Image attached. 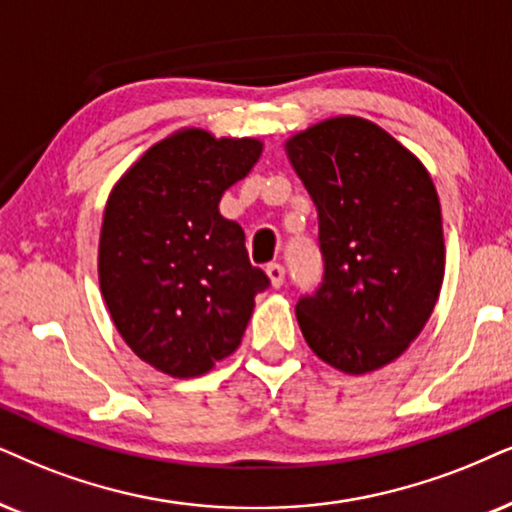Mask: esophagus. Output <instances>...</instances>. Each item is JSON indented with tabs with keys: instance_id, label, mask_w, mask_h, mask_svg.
Returning a JSON list of instances; mask_svg holds the SVG:
<instances>
[{
	"instance_id": "esophagus-1",
	"label": "esophagus",
	"mask_w": 512,
	"mask_h": 512,
	"mask_svg": "<svg viewBox=\"0 0 512 512\" xmlns=\"http://www.w3.org/2000/svg\"><path fill=\"white\" fill-rule=\"evenodd\" d=\"M267 276H269L271 286L281 288L283 281H286V269H283L281 264H269V267H267Z\"/></svg>"
}]
</instances>
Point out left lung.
Instances as JSON below:
<instances>
[{
    "instance_id": "1",
    "label": "left lung",
    "mask_w": 512,
    "mask_h": 512,
    "mask_svg": "<svg viewBox=\"0 0 512 512\" xmlns=\"http://www.w3.org/2000/svg\"><path fill=\"white\" fill-rule=\"evenodd\" d=\"M319 212L323 281L297 300L316 357L361 375L418 338L444 281L442 208L428 170L371 120L340 115L286 141Z\"/></svg>"
}]
</instances>
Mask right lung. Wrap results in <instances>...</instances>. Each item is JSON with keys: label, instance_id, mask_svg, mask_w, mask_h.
Wrapping results in <instances>:
<instances>
[{"label": "right lung", "instance_id": "right-lung-1", "mask_svg": "<svg viewBox=\"0 0 512 512\" xmlns=\"http://www.w3.org/2000/svg\"><path fill=\"white\" fill-rule=\"evenodd\" d=\"M260 139L179 129L122 174L103 210L99 283L129 349L172 378H196L234 354L255 295L243 229L222 193L260 160Z\"/></svg>", "mask_w": 512, "mask_h": 512}]
</instances>
